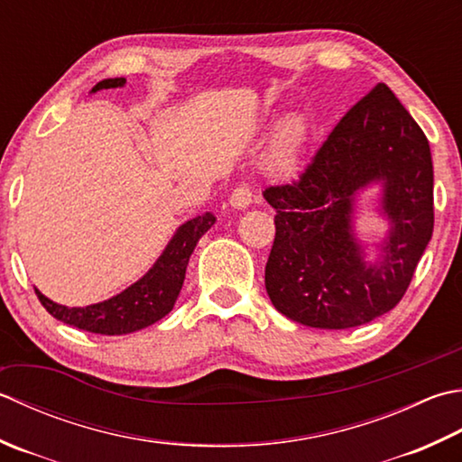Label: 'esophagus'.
I'll use <instances>...</instances> for the list:
<instances>
[{"mask_svg": "<svg viewBox=\"0 0 462 462\" xmlns=\"http://www.w3.org/2000/svg\"><path fill=\"white\" fill-rule=\"evenodd\" d=\"M252 202H254V192H252V188L248 184H238L236 188L232 189L230 204L234 208L242 210V208H248Z\"/></svg>", "mask_w": 462, "mask_h": 462, "instance_id": "obj_1", "label": "esophagus"}]
</instances>
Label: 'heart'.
<instances>
[{
    "mask_svg": "<svg viewBox=\"0 0 462 462\" xmlns=\"http://www.w3.org/2000/svg\"><path fill=\"white\" fill-rule=\"evenodd\" d=\"M302 138H304V124L300 120H291L284 125V130L280 134L276 150H274V162L278 168L286 170L294 164Z\"/></svg>",
    "mask_w": 462,
    "mask_h": 462,
    "instance_id": "heart-1",
    "label": "heart"
}]
</instances>
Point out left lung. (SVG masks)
Instances as JSON below:
<instances>
[{
    "mask_svg": "<svg viewBox=\"0 0 462 462\" xmlns=\"http://www.w3.org/2000/svg\"><path fill=\"white\" fill-rule=\"evenodd\" d=\"M376 179L392 232L383 256L366 263L351 236V198ZM264 198L276 210L264 278L276 310L312 328L360 327L402 300L432 236L429 140L378 84L342 116L298 180L268 186Z\"/></svg>",
    "mask_w": 462,
    "mask_h": 462,
    "instance_id": "8db88e82",
    "label": "left lung"
}]
</instances>
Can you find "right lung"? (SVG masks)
I'll use <instances>...</instances> for the list:
<instances>
[{"label":"right lung","mask_w":462,"mask_h":462,"mask_svg":"<svg viewBox=\"0 0 462 462\" xmlns=\"http://www.w3.org/2000/svg\"><path fill=\"white\" fill-rule=\"evenodd\" d=\"M124 84V78L102 79L92 88V92ZM214 220V216L206 212L204 216H198V218L180 226L176 236L170 240L164 254L158 258L150 273L130 288H125L124 292L110 298V300L86 306V309H68V306L51 302L40 291H35V294H38L42 306L53 319L81 330L116 337V334H128L146 328L150 324L164 319L174 309L176 298L184 284L188 260L192 256L202 234L212 228Z\"/></svg>","instance_id":"right-lung-1"}]
</instances>
